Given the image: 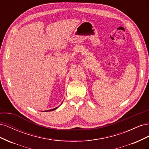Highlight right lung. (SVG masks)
<instances>
[{"instance_id":"1","label":"right lung","mask_w":149,"mask_h":149,"mask_svg":"<svg viewBox=\"0 0 149 149\" xmlns=\"http://www.w3.org/2000/svg\"><path fill=\"white\" fill-rule=\"evenodd\" d=\"M62 104V103H61ZM59 107V106H58ZM58 107H55V108H54V109H50V110H47V111H45V112H49V111H54V110H55V109H56Z\"/></svg>"}]
</instances>
